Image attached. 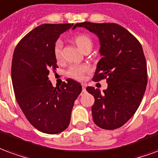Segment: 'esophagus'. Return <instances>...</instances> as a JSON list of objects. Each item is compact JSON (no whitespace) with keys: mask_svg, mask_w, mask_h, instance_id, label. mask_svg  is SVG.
<instances>
[{"mask_svg":"<svg viewBox=\"0 0 158 158\" xmlns=\"http://www.w3.org/2000/svg\"><path fill=\"white\" fill-rule=\"evenodd\" d=\"M85 91H86L85 85H84V84H83V85H82V92L84 93V92H85Z\"/></svg>","mask_w":158,"mask_h":158,"instance_id":"1","label":"esophagus"}]
</instances>
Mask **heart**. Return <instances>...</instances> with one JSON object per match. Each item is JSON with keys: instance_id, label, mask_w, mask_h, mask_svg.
I'll return each instance as SVG.
<instances>
[{"instance_id": "heart-1", "label": "heart", "mask_w": 158, "mask_h": 158, "mask_svg": "<svg viewBox=\"0 0 158 158\" xmlns=\"http://www.w3.org/2000/svg\"><path fill=\"white\" fill-rule=\"evenodd\" d=\"M73 41L75 43L77 46L79 47L80 51L83 52L86 50H91L93 46V41L91 38L86 34H79L73 37ZM62 42L58 40L55 42L54 46H53V53L56 60H60L62 58ZM89 67L86 64L82 65H75L71 66L68 69V75L71 77L73 79H77V80H82L85 78L87 73L89 71Z\"/></svg>"}]
</instances>
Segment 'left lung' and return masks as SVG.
<instances>
[{
    "label": "left lung",
    "instance_id": "8db88e82",
    "mask_svg": "<svg viewBox=\"0 0 158 158\" xmlns=\"http://www.w3.org/2000/svg\"><path fill=\"white\" fill-rule=\"evenodd\" d=\"M96 34L100 40L102 58L97 63L94 81L106 79L107 89L88 86L95 98L91 107L94 123L104 129L122 127L138 109L147 84V68L139 40L117 23H76Z\"/></svg>",
    "mask_w": 158,
    "mask_h": 158
}]
</instances>
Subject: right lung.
Returning a JSON list of instances; mask_svg holds the SVG:
<instances>
[{
	"label": "right lung",
	"mask_w": 158,
	"mask_h": 158,
	"mask_svg": "<svg viewBox=\"0 0 158 158\" xmlns=\"http://www.w3.org/2000/svg\"><path fill=\"white\" fill-rule=\"evenodd\" d=\"M73 25L38 26L19 41L13 52L12 81L16 100L29 122L45 134H58L68 128L74 102L82 90L73 79L53 87L48 78L49 70L58 68L54 44Z\"/></svg>",
	"instance_id": "1"
}]
</instances>
